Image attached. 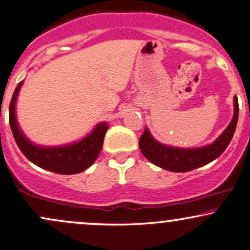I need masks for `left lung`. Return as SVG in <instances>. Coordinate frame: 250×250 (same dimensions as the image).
Instances as JSON below:
<instances>
[{"instance_id":"left-lung-1","label":"left lung","mask_w":250,"mask_h":250,"mask_svg":"<svg viewBox=\"0 0 250 250\" xmlns=\"http://www.w3.org/2000/svg\"><path fill=\"white\" fill-rule=\"evenodd\" d=\"M234 117L230 124L226 128L224 133L210 145L201 148H177L171 146L161 145L155 142L147 130L144 131L139 139V147L145 158L153 163L154 165L171 172H188L204 165L220 157L227 146L229 145L231 138L235 132L237 118H239V102L237 97H234Z\"/></svg>"}]
</instances>
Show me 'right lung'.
Instances as JSON below:
<instances>
[{
    "instance_id": "add662e5",
    "label": "right lung",
    "mask_w": 250,
    "mask_h": 250,
    "mask_svg": "<svg viewBox=\"0 0 250 250\" xmlns=\"http://www.w3.org/2000/svg\"><path fill=\"white\" fill-rule=\"evenodd\" d=\"M22 82L15 89L13 98L9 105V123L11 132L21 152L35 165L41 168L58 173V174H76L83 172L95 163L103 147L105 133L107 131L106 123L96 126L92 133L81 142L62 147H40L35 146L24 137L17 125L15 116V103Z\"/></svg>"
}]
</instances>
